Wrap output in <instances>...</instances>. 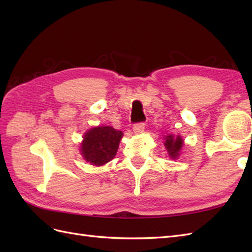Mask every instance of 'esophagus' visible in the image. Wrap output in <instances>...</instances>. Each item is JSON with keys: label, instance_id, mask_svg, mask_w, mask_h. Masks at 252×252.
I'll return each instance as SVG.
<instances>
[{"label": "esophagus", "instance_id": "esophagus-1", "mask_svg": "<svg viewBox=\"0 0 252 252\" xmlns=\"http://www.w3.org/2000/svg\"><path fill=\"white\" fill-rule=\"evenodd\" d=\"M144 128H145L144 123H137V124L133 126V132L134 133H142L144 131Z\"/></svg>", "mask_w": 252, "mask_h": 252}]
</instances>
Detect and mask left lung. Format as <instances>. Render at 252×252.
I'll return each mask as SVG.
<instances>
[{
  "instance_id": "left-lung-1",
  "label": "left lung",
  "mask_w": 252,
  "mask_h": 252,
  "mask_svg": "<svg viewBox=\"0 0 252 252\" xmlns=\"http://www.w3.org/2000/svg\"><path fill=\"white\" fill-rule=\"evenodd\" d=\"M163 144L169 153V156L172 159H176L180 156L181 150L184 145V140L180 136L174 137L173 134H168L164 137Z\"/></svg>"
}]
</instances>
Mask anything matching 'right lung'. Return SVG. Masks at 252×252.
Here are the masks:
<instances>
[{"mask_svg": "<svg viewBox=\"0 0 252 252\" xmlns=\"http://www.w3.org/2000/svg\"><path fill=\"white\" fill-rule=\"evenodd\" d=\"M123 132L111 126H97L84 133L81 143L82 157L93 165L111 161L118 152Z\"/></svg>", "mask_w": 252, "mask_h": 252, "instance_id": "1", "label": "right lung"}]
</instances>
